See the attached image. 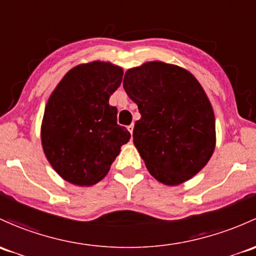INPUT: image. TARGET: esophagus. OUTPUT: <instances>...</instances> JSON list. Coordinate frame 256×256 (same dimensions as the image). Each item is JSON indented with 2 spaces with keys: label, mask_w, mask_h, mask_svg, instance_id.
<instances>
[{
  "label": "esophagus",
  "mask_w": 256,
  "mask_h": 256,
  "mask_svg": "<svg viewBox=\"0 0 256 256\" xmlns=\"http://www.w3.org/2000/svg\"><path fill=\"white\" fill-rule=\"evenodd\" d=\"M128 132H130L131 135H132V132H134V125H132V124L128 126Z\"/></svg>",
  "instance_id": "1"
}]
</instances>
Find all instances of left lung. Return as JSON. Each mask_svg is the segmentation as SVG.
<instances>
[{
    "instance_id": "obj_1",
    "label": "left lung",
    "mask_w": 256,
    "mask_h": 256,
    "mask_svg": "<svg viewBox=\"0 0 256 256\" xmlns=\"http://www.w3.org/2000/svg\"><path fill=\"white\" fill-rule=\"evenodd\" d=\"M124 90L141 119L134 144L150 174L169 186L192 179L216 147V121L208 96L182 67L148 61L126 71Z\"/></svg>"
}]
</instances>
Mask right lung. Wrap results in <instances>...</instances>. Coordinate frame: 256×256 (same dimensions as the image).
<instances>
[{
	"label": "right lung",
	"instance_id": "right-lung-1",
	"mask_svg": "<svg viewBox=\"0 0 256 256\" xmlns=\"http://www.w3.org/2000/svg\"><path fill=\"white\" fill-rule=\"evenodd\" d=\"M122 67L92 61L70 70L50 94L40 128L42 150L54 170L77 186H92L109 173L130 132L118 125L109 98Z\"/></svg>",
	"mask_w": 256,
	"mask_h": 256
}]
</instances>
